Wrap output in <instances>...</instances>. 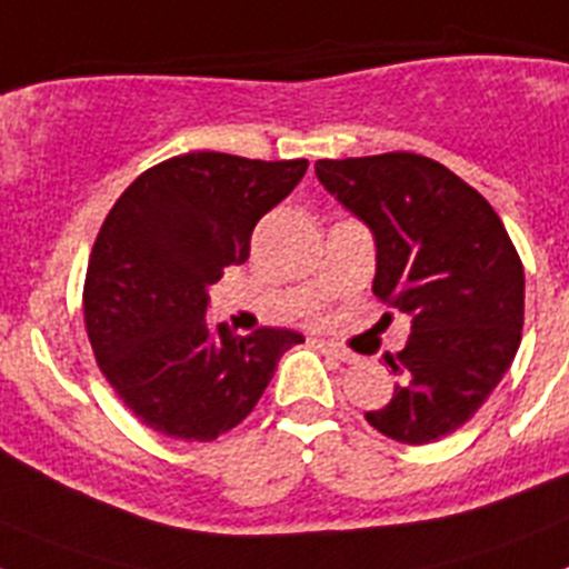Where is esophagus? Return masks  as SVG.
<instances>
[{"label":"esophagus","mask_w":569,"mask_h":569,"mask_svg":"<svg viewBox=\"0 0 569 569\" xmlns=\"http://www.w3.org/2000/svg\"><path fill=\"white\" fill-rule=\"evenodd\" d=\"M310 345H313L316 350H319V353H325V356H333V359H339V361H347V365H350V361H356V356L350 353V350H345V347L333 345V341H328V339H313V341H310Z\"/></svg>","instance_id":"1"}]
</instances>
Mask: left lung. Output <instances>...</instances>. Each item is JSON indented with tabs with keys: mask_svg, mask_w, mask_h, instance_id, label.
<instances>
[{
	"mask_svg": "<svg viewBox=\"0 0 569 569\" xmlns=\"http://www.w3.org/2000/svg\"><path fill=\"white\" fill-rule=\"evenodd\" d=\"M316 176L376 239V299L413 319L387 356L393 399L365 419L401 445H430L479 413L516 359L525 268L499 213L419 153L319 159Z\"/></svg>",
	"mask_w": 569,
	"mask_h": 569,
	"instance_id": "1",
	"label": "left lung"
}]
</instances>
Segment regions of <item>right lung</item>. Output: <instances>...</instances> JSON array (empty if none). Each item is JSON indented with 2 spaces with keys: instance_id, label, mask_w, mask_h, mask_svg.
<instances>
[{
  "instance_id": "right-lung-1",
  "label": "right lung",
  "mask_w": 569,
  "mask_h": 569,
  "mask_svg": "<svg viewBox=\"0 0 569 569\" xmlns=\"http://www.w3.org/2000/svg\"><path fill=\"white\" fill-rule=\"evenodd\" d=\"M308 170V159L173 156L110 208L84 276V330L99 370L136 419L182 441H213L261 399L305 336L210 325L208 288L250 256V233Z\"/></svg>"
}]
</instances>
